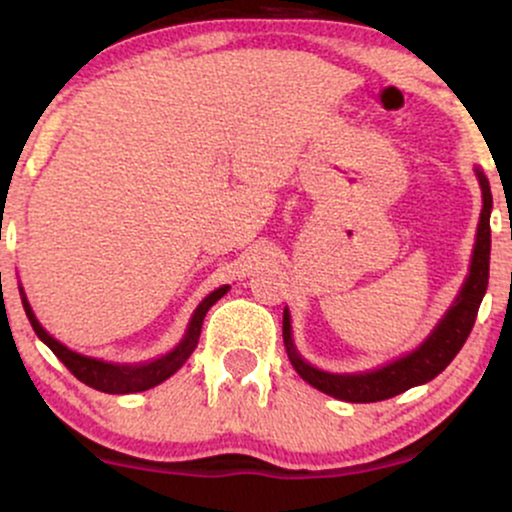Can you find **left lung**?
<instances>
[{
  "mask_svg": "<svg viewBox=\"0 0 512 512\" xmlns=\"http://www.w3.org/2000/svg\"><path fill=\"white\" fill-rule=\"evenodd\" d=\"M481 192H484V209H481L477 243H474L472 267L469 276L464 281L460 296L452 303V308L445 313L440 325L433 330L431 337L426 339L414 354L399 358L390 366L373 370V373H358V375H334L317 370L305 363L296 354L291 342V322L289 313L284 310V344L289 351V358L305 383L317 387L320 392L330 395L342 402L366 404V402H383L395 395H402L409 387L424 385L428 380L436 378L448 368V363L457 356L462 344L467 342L469 332H472L474 320H477L481 298H484L486 286H489V260H491V187L486 175L477 170Z\"/></svg>",
  "mask_w": 512,
  "mask_h": 512,
  "instance_id": "1",
  "label": "left lung"
}]
</instances>
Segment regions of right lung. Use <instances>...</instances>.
I'll return each mask as SVG.
<instances>
[{"instance_id":"add662e5","label":"right lung","mask_w":512,"mask_h":512,"mask_svg":"<svg viewBox=\"0 0 512 512\" xmlns=\"http://www.w3.org/2000/svg\"><path fill=\"white\" fill-rule=\"evenodd\" d=\"M226 291H228V286H221V289L209 293V296L199 303V308L195 310V315H192V320H190V327H187L185 339H182V342L175 346L170 354L156 358V361H151V363H139V366H115V363H103V361H96V358L76 354V351L62 346L57 339H52L50 334L40 327V322L35 320V315H33L31 305H28V301H26V296H23L21 301H23V310H26V315H28V320H31L35 334H38V337L50 346L52 354L60 358L74 378H79L81 383L93 387V390L108 392V395H129V392H144V390H149V387H156L158 383H163V380L170 378V375H173L175 370H178L182 363L190 358L192 351L197 349L199 334H202L204 315H207V310L216 301H219Z\"/></svg>"}]
</instances>
